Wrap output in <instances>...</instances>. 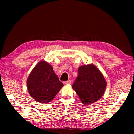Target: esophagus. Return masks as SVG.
I'll return each mask as SVG.
<instances>
[{"instance_id":"1","label":"esophagus","mask_w":134,"mask_h":134,"mask_svg":"<svg viewBox=\"0 0 134 134\" xmlns=\"http://www.w3.org/2000/svg\"><path fill=\"white\" fill-rule=\"evenodd\" d=\"M71 80H68V81H65V85H71Z\"/></svg>"}]
</instances>
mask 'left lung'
Wrapping results in <instances>:
<instances>
[{
	"label": "left lung",
	"mask_w": 134,
	"mask_h": 134,
	"mask_svg": "<svg viewBox=\"0 0 134 134\" xmlns=\"http://www.w3.org/2000/svg\"><path fill=\"white\" fill-rule=\"evenodd\" d=\"M78 72L72 89L84 105L96 102L103 96L107 85L103 74L92 64L79 67Z\"/></svg>",
	"instance_id": "1"
}]
</instances>
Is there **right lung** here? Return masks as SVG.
Masks as SVG:
<instances>
[{
  "label": "right lung",
  "mask_w": 134,
  "mask_h": 134,
  "mask_svg": "<svg viewBox=\"0 0 134 134\" xmlns=\"http://www.w3.org/2000/svg\"><path fill=\"white\" fill-rule=\"evenodd\" d=\"M26 84L31 96L41 103L52 100L64 86L54 73L53 67L43 60L32 70Z\"/></svg>",
  "instance_id": "1"
}]
</instances>
